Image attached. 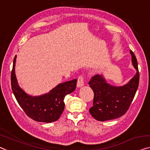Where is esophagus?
I'll return each mask as SVG.
<instances>
[{"instance_id": "esophagus-1", "label": "esophagus", "mask_w": 150, "mask_h": 150, "mask_svg": "<svg viewBox=\"0 0 150 150\" xmlns=\"http://www.w3.org/2000/svg\"><path fill=\"white\" fill-rule=\"evenodd\" d=\"M83 85H84V77L83 76L80 75L79 76V77H78L77 86L78 88H81V87H82Z\"/></svg>"}]
</instances>
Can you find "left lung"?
I'll use <instances>...</instances> for the list:
<instances>
[{"mask_svg": "<svg viewBox=\"0 0 150 150\" xmlns=\"http://www.w3.org/2000/svg\"><path fill=\"white\" fill-rule=\"evenodd\" d=\"M132 63L137 71L135 76L122 86H114L107 83L102 75H96L91 78L89 87L94 93L93 106L89 108L91 115L99 121L115 119L124 115L130 106L139 81L137 61L130 50Z\"/></svg>", "mask_w": 150, "mask_h": 150, "instance_id": "left-lung-1", "label": "left lung"}]
</instances>
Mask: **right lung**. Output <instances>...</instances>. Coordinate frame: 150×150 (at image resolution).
Here are the masks:
<instances>
[{"mask_svg":"<svg viewBox=\"0 0 150 150\" xmlns=\"http://www.w3.org/2000/svg\"><path fill=\"white\" fill-rule=\"evenodd\" d=\"M15 56L11 71V88L18 104L32 119L38 122H52L61 117L64 108V99L66 95L76 88L77 80L75 79L60 83L49 91L38 96H32L26 93L17 83L15 75Z\"/></svg>","mask_w":150,"mask_h":150,"instance_id":"1","label":"right lung"}]
</instances>
